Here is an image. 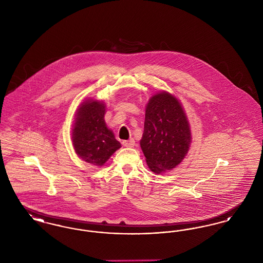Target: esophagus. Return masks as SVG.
Wrapping results in <instances>:
<instances>
[{"label": "esophagus", "instance_id": "obj_1", "mask_svg": "<svg viewBox=\"0 0 263 263\" xmlns=\"http://www.w3.org/2000/svg\"><path fill=\"white\" fill-rule=\"evenodd\" d=\"M122 145H123L124 147H129V148H131V147H134V145H135V141H134L133 139H131V140H125V141H122Z\"/></svg>", "mask_w": 263, "mask_h": 263}]
</instances>
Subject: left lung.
<instances>
[{
  "label": "left lung",
  "instance_id": "obj_1",
  "mask_svg": "<svg viewBox=\"0 0 263 263\" xmlns=\"http://www.w3.org/2000/svg\"><path fill=\"white\" fill-rule=\"evenodd\" d=\"M190 130L179 101L167 92L151 98L140 145L151 171L162 174L180 163L190 145Z\"/></svg>",
  "mask_w": 263,
  "mask_h": 263
}]
</instances>
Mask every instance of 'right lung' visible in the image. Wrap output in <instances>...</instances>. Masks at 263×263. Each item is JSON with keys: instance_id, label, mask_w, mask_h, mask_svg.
<instances>
[{"instance_id": "obj_1", "label": "right lung", "mask_w": 263, "mask_h": 263, "mask_svg": "<svg viewBox=\"0 0 263 263\" xmlns=\"http://www.w3.org/2000/svg\"><path fill=\"white\" fill-rule=\"evenodd\" d=\"M105 107L102 102L87 100L77 113L72 132L77 155L85 162L102 165L121 145L104 122Z\"/></svg>"}]
</instances>
